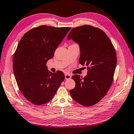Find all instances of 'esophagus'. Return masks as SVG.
I'll use <instances>...</instances> for the list:
<instances>
[{
  "instance_id": "34e87169",
  "label": "esophagus",
  "mask_w": 134,
  "mask_h": 134,
  "mask_svg": "<svg viewBox=\"0 0 134 134\" xmlns=\"http://www.w3.org/2000/svg\"><path fill=\"white\" fill-rule=\"evenodd\" d=\"M71 78V75L70 74H66L65 75V79L66 80L67 79H70Z\"/></svg>"
}]
</instances>
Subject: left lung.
<instances>
[{
  "label": "left lung",
  "instance_id": "8db88e82",
  "mask_svg": "<svg viewBox=\"0 0 134 134\" xmlns=\"http://www.w3.org/2000/svg\"><path fill=\"white\" fill-rule=\"evenodd\" d=\"M79 44V63L87 67L83 78L75 75L76 86L70 90L72 98L85 107L94 105L107 94L113 81L116 54L110 39L101 29L83 25L71 30L67 36Z\"/></svg>",
  "mask_w": 134,
  "mask_h": 134
}]
</instances>
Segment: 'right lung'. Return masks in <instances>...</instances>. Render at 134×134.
<instances>
[{
  "label": "right lung",
  "instance_id": "right-lung-1",
  "mask_svg": "<svg viewBox=\"0 0 134 134\" xmlns=\"http://www.w3.org/2000/svg\"><path fill=\"white\" fill-rule=\"evenodd\" d=\"M70 30L42 25L25 33L19 42L12 62L14 75L21 94L34 104L50 101L64 80L62 71L48 72L46 64Z\"/></svg>",
  "mask_w": 134,
  "mask_h": 134
}]
</instances>
